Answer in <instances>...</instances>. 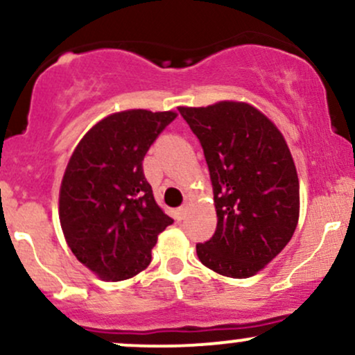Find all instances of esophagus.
I'll list each match as a JSON object with an SVG mask.
<instances>
[{"label": "esophagus", "mask_w": 355, "mask_h": 355, "mask_svg": "<svg viewBox=\"0 0 355 355\" xmlns=\"http://www.w3.org/2000/svg\"><path fill=\"white\" fill-rule=\"evenodd\" d=\"M187 215V207H180V209H177V218L178 220H183Z\"/></svg>", "instance_id": "esophagus-1"}]
</instances>
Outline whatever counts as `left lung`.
<instances>
[{"mask_svg":"<svg viewBox=\"0 0 355 355\" xmlns=\"http://www.w3.org/2000/svg\"><path fill=\"white\" fill-rule=\"evenodd\" d=\"M200 140L210 170L217 230L197 255L210 270L247 279L270 263L294 235L299 177L274 121L245 101L178 107Z\"/></svg>","mask_w":355,"mask_h":355,"instance_id":"obj_1","label":"left lung"}]
</instances>
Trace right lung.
Here are the masks:
<instances>
[{"mask_svg":"<svg viewBox=\"0 0 355 355\" xmlns=\"http://www.w3.org/2000/svg\"><path fill=\"white\" fill-rule=\"evenodd\" d=\"M177 112L125 110L105 116L73 150L60 187V223L73 255L101 280L132 279L152 262L173 220L144 175L150 145Z\"/></svg>","mask_w":355,"mask_h":355,"instance_id":"1","label":"right lung"}]
</instances>
